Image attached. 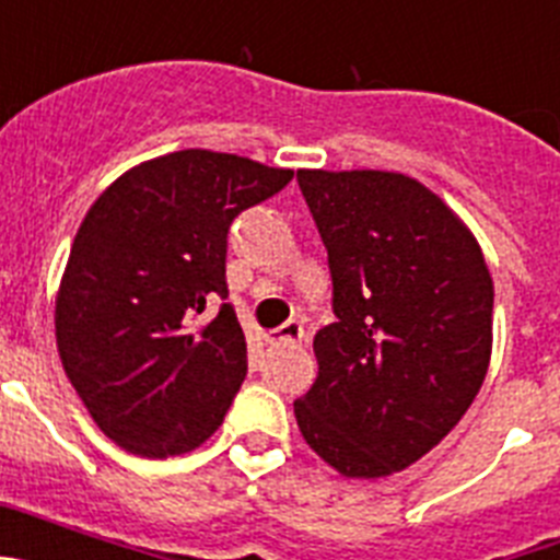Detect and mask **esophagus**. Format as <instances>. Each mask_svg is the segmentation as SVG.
Here are the masks:
<instances>
[{"mask_svg":"<svg viewBox=\"0 0 560 560\" xmlns=\"http://www.w3.org/2000/svg\"><path fill=\"white\" fill-rule=\"evenodd\" d=\"M305 330L303 325L296 323V319H289L285 325H280V328H275L269 334V341L271 345H296V341H303Z\"/></svg>","mask_w":560,"mask_h":560,"instance_id":"obj_1","label":"esophagus"}]
</instances>
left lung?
Listing matches in <instances>:
<instances>
[{
  "instance_id": "left-lung-1",
  "label": "left lung",
  "mask_w": 560,
  "mask_h": 560,
  "mask_svg": "<svg viewBox=\"0 0 560 560\" xmlns=\"http://www.w3.org/2000/svg\"><path fill=\"white\" fill-rule=\"evenodd\" d=\"M296 182L336 314L314 336L319 373L294 400L296 427L341 477H389L432 452L482 387L491 271L468 224L407 173L303 167Z\"/></svg>"
}]
</instances>
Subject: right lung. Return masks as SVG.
Wrapping results in <instances>:
<instances>
[{
	"label": "right lung",
	"mask_w": 560,
	"mask_h": 560,
	"mask_svg": "<svg viewBox=\"0 0 560 560\" xmlns=\"http://www.w3.org/2000/svg\"><path fill=\"white\" fill-rule=\"evenodd\" d=\"M294 171L207 148L140 162L83 215L56 294L63 373L108 440L137 457L199 448L246 378L226 300V232Z\"/></svg>",
	"instance_id": "add662e5"
}]
</instances>
